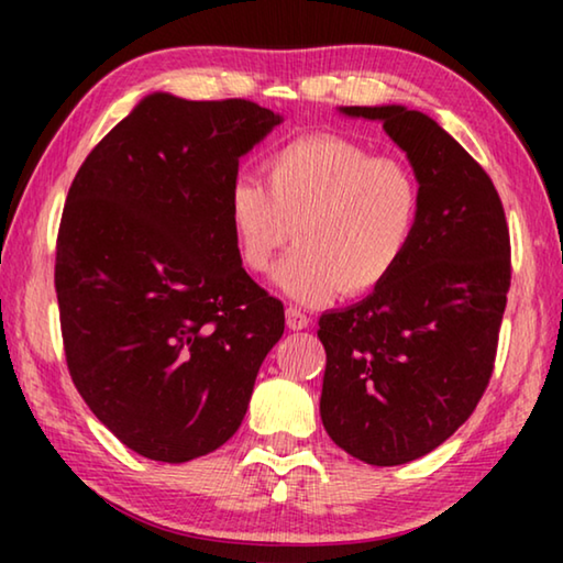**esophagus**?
Listing matches in <instances>:
<instances>
[{
    "mask_svg": "<svg viewBox=\"0 0 563 563\" xmlns=\"http://www.w3.org/2000/svg\"><path fill=\"white\" fill-rule=\"evenodd\" d=\"M285 322H288V328L292 330H302L308 325V318H305V312L298 308V305H290V308L285 310Z\"/></svg>",
    "mask_w": 563,
    "mask_h": 563,
    "instance_id": "34e87169",
    "label": "esophagus"
}]
</instances>
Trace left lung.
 Instances as JSON below:
<instances>
[{
    "label": "left lung",
    "mask_w": 563,
    "mask_h": 563,
    "mask_svg": "<svg viewBox=\"0 0 563 563\" xmlns=\"http://www.w3.org/2000/svg\"><path fill=\"white\" fill-rule=\"evenodd\" d=\"M280 117L247 99L151 93L76 170L54 288L76 389L121 444L190 462L241 427L285 328L245 273L238 161Z\"/></svg>",
    "instance_id": "8db88e82"
}]
</instances>
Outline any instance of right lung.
Returning <instances> with one entry per match:
<instances>
[{
	"label": "right lung",
	"mask_w": 563,
	"mask_h": 563,
	"mask_svg": "<svg viewBox=\"0 0 563 563\" xmlns=\"http://www.w3.org/2000/svg\"><path fill=\"white\" fill-rule=\"evenodd\" d=\"M342 111L383 121L419 194L375 292L320 318V417L347 454L395 466L450 440L489 385L511 283L509 228L489 176L437 121L405 107Z\"/></svg>",
	"instance_id": "obj_1"
}]
</instances>
